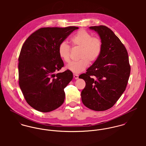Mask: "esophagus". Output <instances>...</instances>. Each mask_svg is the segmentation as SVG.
I'll list each match as a JSON object with an SVG mask.
<instances>
[{"mask_svg": "<svg viewBox=\"0 0 146 146\" xmlns=\"http://www.w3.org/2000/svg\"><path fill=\"white\" fill-rule=\"evenodd\" d=\"M74 78L75 79H78L79 78V75L76 74H74Z\"/></svg>", "mask_w": 146, "mask_h": 146, "instance_id": "esophagus-1", "label": "esophagus"}]
</instances>
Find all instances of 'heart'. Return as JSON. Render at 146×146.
<instances>
[{"label":"heart","instance_id":"heart-1","mask_svg":"<svg viewBox=\"0 0 146 146\" xmlns=\"http://www.w3.org/2000/svg\"><path fill=\"white\" fill-rule=\"evenodd\" d=\"M73 46L80 48L79 60L69 63L66 68L75 74H79L87 67L89 63L94 62L100 57L102 50V42L97 37L85 30L78 31L70 39ZM60 58L64 62L70 61V47L66 42H61L58 48Z\"/></svg>","mask_w":146,"mask_h":146}]
</instances>
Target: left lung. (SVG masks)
<instances>
[{
    "label": "left lung",
    "mask_w": 146,
    "mask_h": 146,
    "mask_svg": "<svg viewBox=\"0 0 146 146\" xmlns=\"http://www.w3.org/2000/svg\"><path fill=\"white\" fill-rule=\"evenodd\" d=\"M102 42L98 59L79 78L85 82L81 96L83 104L97 111L111 108L125 91L130 73L127 50L124 44L108 27L91 26Z\"/></svg>",
    "instance_id": "8db88e82"
}]
</instances>
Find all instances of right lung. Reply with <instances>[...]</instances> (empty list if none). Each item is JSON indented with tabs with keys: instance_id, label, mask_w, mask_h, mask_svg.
I'll return each mask as SVG.
<instances>
[{
	"instance_id": "right-lung-1",
	"label": "right lung",
	"mask_w": 146,
	"mask_h": 146,
	"mask_svg": "<svg viewBox=\"0 0 146 146\" xmlns=\"http://www.w3.org/2000/svg\"><path fill=\"white\" fill-rule=\"evenodd\" d=\"M78 27H43L23 43L19 57V85L27 103L36 110L48 112L64 101V88L73 78L67 70L56 74L64 63L59 45Z\"/></svg>"
}]
</instances>
